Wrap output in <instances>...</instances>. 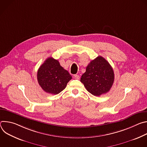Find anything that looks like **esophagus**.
<instances>
[{
	"instance_id": "obj_1",
	"label": "esophagus",
	"mask_w": 147,
	"mask_h": 147,
	"mask_svg": "<svg viewBox=\"0 0 147 147\" xmlns=\"http://www.w3.org/2000/svg\"><path fill=\"white\" fill-rule=\"evenodd\" d=\"M73 78H74V79H77V80H78V79H79V78H80V76H79L78 75H77V74H75V75H74V76H73Z\"/></svg>"
}]
</instances>
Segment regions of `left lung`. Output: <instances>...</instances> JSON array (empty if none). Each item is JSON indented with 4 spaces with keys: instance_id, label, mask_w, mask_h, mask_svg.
<instances>
[{
    "instance_id": "1",
    "label": "left lung",
    "mask_w": 147,
    "mask_h": 147,
    "mask_svg": "<svg viewBox=\"0 0 147 147\" xmlns=\"http://www.w3.org/2000/svg\"><path fill=\"white\" fill-rule=\"evenodd\" d=\"M114 79L112 66L105 59L99 56L88 65L80 81L90 93L99 96L110 91Z\"/></svg>"
}]
</instances>
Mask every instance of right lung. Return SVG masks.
I'll return each mask as SVG.
<instances>
[{
    "instance_id": "right-lung-1",
    "label": "right lung",
    "mask_w": 147,
    "mask_h": 147,
    "mask_svg": "<svg viewBox=\"0 0 147 147\" xmlns=\"http://www.w3.org/2000/svg\"><path fill=\"white\" fill-rule=\"evenodd\" d=\"M71 78L59 61L51 57L44 62L37 72V80L40 87L46 92L54 95L63 90Z\"/></svg>"
}]
</instances>
